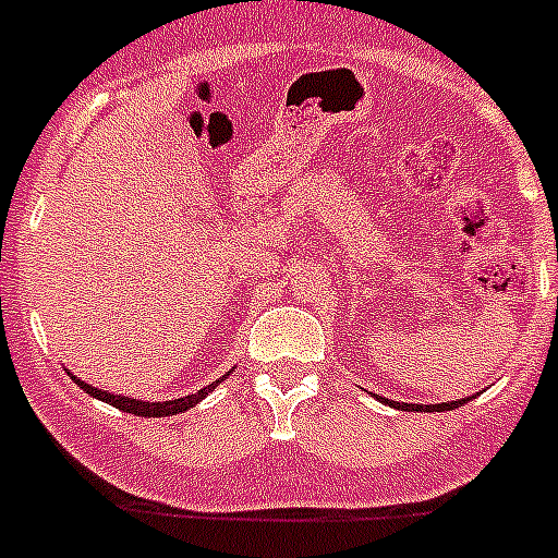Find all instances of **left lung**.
I'll return each mask as SVG.
<instances>
[{
    "label": "left lung",
    "mask_w": 558,
    "mask_h": 558,
    "mask_svg": "<svg viewBox=\"0 0 558 558\" xmlns=\"http://www.w3.org/2000/svg\"><path fill=\"white\" fill-rule=\"evenodd\" d=\"M468 399H460V402H444V404H402V402H388L390 408H399V410H410V413H444V410H454L460 404H465Z\"/></svg>",
    "instance_id": "8db88e82"
}]
</instances>
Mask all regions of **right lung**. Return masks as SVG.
<instances>
[{
	"label": "right lung",
	"mask_w": 558,
	"mask_h": 558,
	"mask_svg": "<svg viewBox=\"0 0 558 558\" xmlns=\"http://www.w3.org/2000/svg\"><path fill=\"white\" fill-rule=\"evenodd\" d=\"M71 379H76L74 374H71ZM217 383H222V379H217ZM217 383L206 385V388H201L197 393H190V397L184 399H173V402H140V399H129V397H114V393H107V390H98L93 388V385L82 383V379H76V385L80 388H85L90 397L101 399V402L112 404V408L123 410V413H132V415H145V418H165V415H175V413H184V410L195 408L197 402H201L203 397H208L211 393V388H215Z\"/></svg>",
	"instance_id": "obj_1"
}]
</instances>
